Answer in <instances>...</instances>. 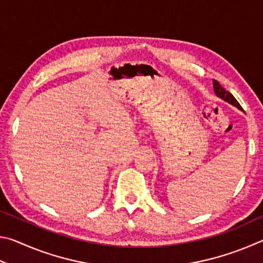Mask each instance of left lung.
<instances>
[{
    "label": "left lung",
    "mask_w": 263,
    "mask_h": 263,
    "mask_svg": "<svg viewBox=\"0 0 263 263\" xmlns=\"http://www.w3.org/2000/svg\"><path fill=\"white\" fill-rule=\"evenodd\" d=\"M213 90H215L216 95H217L218 97H220L221 100L229 102L230 104H232V105H234V106H237L238 109L242 110L241 105H240L239 102L234 99V96H233L232 94H231V92H229L228 90H225V89L220 86L219 82L216 81V80H213Z\"/></svg>",
    "instance_id": "1"
}]
</instances>
